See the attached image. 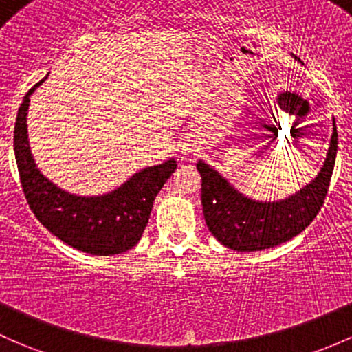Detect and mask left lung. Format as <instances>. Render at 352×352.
<instances>
[{
	"label": "left lung",
	"instance_id": "left-lung-1",
	"mask_svg": "<svg viewBox=\"0 0 352 352\" xmlns=\"http://www.w3.org/2000/svg\"><path fill=\"white\" fill-rule=\"evenodd\" d=\"M332 126L331 146L319 175L278 202H260L239 194L216 170L199 162L204 219L214 238L234 251H260L300 234L319 214L331 184L338 155L336 121Z\"/></svg>",
	"mask_w": 352,
	"mask_h": 352
}]
</instances>
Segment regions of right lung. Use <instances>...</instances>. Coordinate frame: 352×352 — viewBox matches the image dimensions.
<instances>
[{
  "instance_id": "right-lung-1",
  "label": "right lung",
  "mask_w": 352,
  "mask_h": 352,
  "mask_svg": "<svg viewBox=\"0 0 352 352\" xmlns=\"http://www.w3.org/2000/svg\"><path fill=\"white\" fill-rule=\"evenodd\" d=\"M45 79L27 92L14 123V158L25 199L36 219L69 246L96 256L124 253L142 238L155 197L175 172L177 162L170 158L140 170L116 190L96 197H80L54 186L36 168L27 135L30 96Z\"/></svg>"
}]
</instances>
